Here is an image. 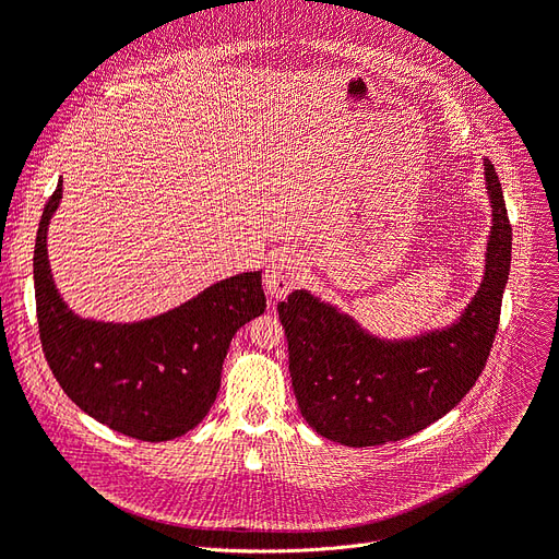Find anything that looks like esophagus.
I'll list each match as a JSON object with an SVG mask.
<instances>
[{
	"mask_svg": "<svg viewBox=\"0 0 559 559\" xmlns=\"http://www.w3.org/2000/svg\"><path fill=\"white\" fill-rule=\"evenodd\" d=\"M304 270V258L295 251H278L272 255L270 264L264 270V287L272 297H285L289 289H293L299 283Z\"/></svg>",
	"mask_w": 559,
	"mask_h": 559,
	"instance_id": "34e87169",
	"label": "esophagus"
}]
</instances>
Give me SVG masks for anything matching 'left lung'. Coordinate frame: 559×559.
I'll list each match as a JSON object with an SVG mask.
<instances>
[{
  "instance_id": "obj_1",
  "label": "left lung",
  "mask_w": 559,
  "mask_h": 559,
  "mask_svg": "<svg viewBox=\"0 0 559 559\" xmlns=\"http://www.w3.org/2000/svg\"><path fill=\"white\" fill-rule=\"evenodd\" d=\"M484 187L491 203L484 274L452 324L383 337L308 289L278 304L299 411L324 439L347 448L408 439L452 411L481 374L512 264V226L489 159Z\"/></svg>"
}]
</instances>
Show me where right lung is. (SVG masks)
I'll use <instances>...</instances> for the list:
<instances>
[{"instance_id":"obj_1","label":"right lung","mask_w":559,"mask_h":559,"mask_svg":"<svg viewBox=\"0 0 559 559\" xmlns=\"http://www.w3.org/2000/svg\"><path fill=\"white\" fill-rule=\"evenodd\" d=\"M63 197L59 180L34 247L40 343L63 393L84 414L136 441L191 431L216 400L233 335L264 312L262 272H245L139 322L82 318L63 301L47 255V228Z\"/></svg>"}]
</instances>
